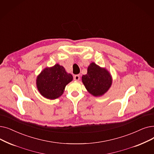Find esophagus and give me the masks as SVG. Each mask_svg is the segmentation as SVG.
<instances>
[{"label":"esophagus","mask_w":154,"mask_h":154,"mask_svg":"<svg viewBox=\"0 0 154 154\" xmlns=\"http://www.w3.org/2000/svg\"><path fill=\"white\" fill-rule=\"evenodd\" d=\"M73 79H74V81H79L80 80V75H75L74 76V78H73Z\"/></svg>","instance_id":"1"}]
</instances>
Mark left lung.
I'll list each match as a JSON object with an SVG mask.
<instances>
[{"label":"left lung","mask_w":154,"mask_h":154,"mask_svg":"<svg viewBox=\"0 0 154 154\" xmlns=\"http://www.w3.org/2000/svg\"><path fill=\"white\" fill-rule=\"evenodd\" d=\"M82 82L89 94L93 96L100 97L110 89L112 79L106 68L92 62L88 66L87 74L82 75Z\"/></svg>","instance_id":"left-lung-1"}]
</instances>
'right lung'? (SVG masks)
<instances>
[{"label":"right lung","instance_id":"obj_1","mask_svg":"<svg viewBox=\"0 0 154 154\" xmlns=\"http://www.w3.org/2000/svg\"><path fill=\"white\" fill-rule=\"evenodd\" d=\"M73 80V76L66 72L63 66L55 64L45 68L37 76L36 88L42 96L48 99L60 97L66 85Z\"/></svg>","mask_w":154,"mask_h":154}]
</instances>
